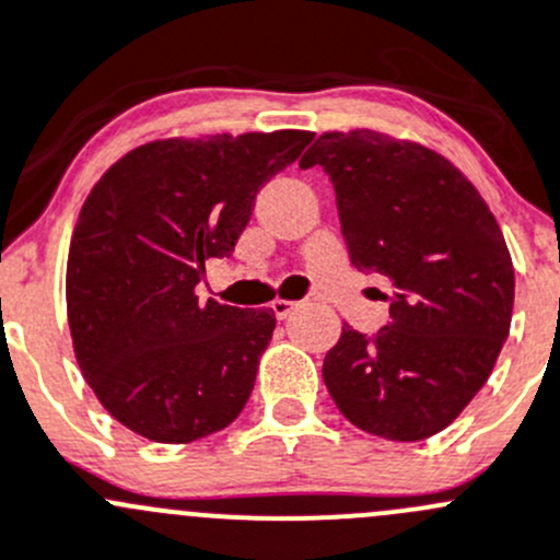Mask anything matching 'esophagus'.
<instances>
[{
  "label": "esophagus",
  "mask_w": 560,
  "mask_h": 560,
  "mask_svg": "<svg viewBox=\"0 0 560 560\" xmlns=\"http://www.w3.org/2000/svg\"><path fill=\"white\" fill-rule=\"evenodd\" d=\"M270 308H273L276 319H287V317H290L292 312H295L298 303H292V301H281V298H279V301L270 303Z\"/></svg>",
  "instance_id": "esophagus-1"
}]
</instances>
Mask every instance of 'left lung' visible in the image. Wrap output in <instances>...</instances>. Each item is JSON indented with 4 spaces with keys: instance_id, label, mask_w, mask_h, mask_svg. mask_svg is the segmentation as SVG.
Masks as SVG:
<instances>
[{
    "instance_id": "obj_1",
    "label": "left lung",
    "mask_w": 560,
    "mask_h": 560,
    "mask_svg": "<svg viewBox=\"0 0 560 560\" xmlns=\"http://www.w3.org/2000/svg\"><path fill=\"white\" fill-rule=\"evenodd\" d=\"M301 166L328 175L350 262L394 287L377 334L341 328L323 363L328 394L358 430L424 441L479 394L509 336L501 226L457 166L416 142L323 133Z\"/></svg>"
}]
</instances>
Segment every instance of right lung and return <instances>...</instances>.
Wrapping results in <instances>:
<instances>
[{
    "label": "right lung",
    "mask_w": 560,
    "mask_h": 560,
    "mask_svg": "<svg viewBox=\"0 0 560 560\" xmlns=\"http://www.w3.org/2000/svg\"><path fill=\"white\" fill-rule=\"evenodd\" d=\"M314 133L164 139L130 150L81 208L68 254V323L101 405L136 435L191 443L252 396L273 308L202 301L205 259L232 257L257 194Z\"/></svg>",
    "instance_id": "right-lung-1"
}]
</instances>
